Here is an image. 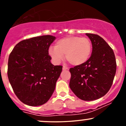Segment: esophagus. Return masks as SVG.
Masks as SVG:
<instances>
[{"instance_id": "34e87169", "label": "esophagus", "mask_w": 126, "mask_h": 126, "mask_svg": "<svg viewBox=\"0 0 126 126\" xmlns=\"http://www.w3.org/2000/svg\"><path fill=\"white\" fill-rule=\"evenodd\" d=\"M69 70L68 67H66V66H63V70Z\"/></svg>"}]
</instances>
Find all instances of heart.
<instances>
[{"label": "heart", "instance_id": "b5f03b06", "mask_svg": "<svg viewBox=\"0 0 126 126\" xmlns=\"http://www.w3.org/2000/svg\"><path fill=\"white\" fill-rule=\"evenodd\" d=\"M92 43L86 37L69 36L58 40L54 47H50L48 54L56 64H59L65 58L73 66L85 64L90 58L92 53Z\"/></svg>", "mask_w": 126, "mask_h": 126}]
</instances>
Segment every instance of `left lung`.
Masks as SVG:
<instances>
[{
	"label": "left lung",
	"mask_w": 126,
	"mask_h": 126,
	"mask_svg": "<svg viewBox=\"0 0 126 126\" xmlns=\"http://www.w3.org/2000/svg\"><path fill=\"white\" fill-rule=\"evenodd\" d=\"M92 46L90 58L85 64L70 68L69 86L83 101H94L106 94L112 84L116 61L113 50L100 36L86 33Z\"/></svg>",
	"instance_id": "1"
}]
</instances>
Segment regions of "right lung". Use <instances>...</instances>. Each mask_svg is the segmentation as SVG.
I'll return each instance as SVG.
<instances>
[{
	"label": "right lung",
	"mask_w": 126,
	"mask_h": 126,
	"mask_svg": "<svg viewBox=\"0 0 126 126\" xmlns=\"http://www.w3.org/2000/svg\"><path fill=\"white\" fill-rule=\"evenodd\" d=\"M56 37L43 35L24 40L15 46L8 60V76L15 95L30 106L46 103L54 92L62 71L48 54Z\"/></svg>",
	"instance_id": "obj_1"
}]
</instances>
